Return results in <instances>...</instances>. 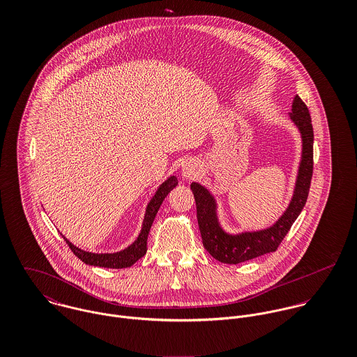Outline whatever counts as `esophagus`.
Wrapping results in <instances>:
<instances>
[{
    "label": "esophagus",
    "instance_id": "esophagus-1",
    "mask_svg": "<svg viewBox=\"0 0 357 357\" xmlns=\"http://www.w3.org/2000/svg\"><path fill=\"white\" fill-rule=\"evenodd\" d=\"M199 170H201V166L197 160H190L185 163L184 169H183V176L188 180L191 178H195L198 174H199Z\"/></svg>",
    "mask_w": 357,
    "mask_h": 357
}]
</instances>
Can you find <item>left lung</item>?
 Wrapping results in <instances>:
<instances>
[{"label":"left lung","instance_id":"obj_1","mask_svg":"<svg viewBox=\"0 0 357 357\" xmlns=\"http://www.w3.org/2000/svg\"><path fill=\"white\" fill-rule=\"evenodd\" d=\"M290 118L303 135V159L291 204H289L286 213L273 227L235 236L225 234L218 225L213 197L202 185L197 183L191 184L204 249L220 262L239 264L259 255L276 252L305 206L313 173V128L309 109L300 96L294 98Z\"/></svg>","mask_w":357,"mask_h":357}]
</instances>
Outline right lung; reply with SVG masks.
<instances>
[{"label": "right lung", "mask_w": 357, "mask_h": 357, "mask_svg": "<svg viewBox=\"0 0 357 357\" xmlns=\"http://www.w3.org/2000/svg\"><path fill=\"white\" fill-rule=\"evenodd\" d=\"M177 183H178L177 178L174 176H172L158 188L155 197L151 199V202L149 204V207H147L144 222H143V229H142L139 238L135 241V243L130 245L128 249H125L119 253H114V255H93V253H86V252L75 248L74 245H71L64 238L66 243L68 245V248L71 249V252L74 255L88 265H95V266H102V268H112V269H121V268L132 266L136 261H139L143 255L147 253V238H149L150 228L153 225V218H155L160 204L163 202V199L177 185Z\"/></svg>", "instance_id": "1"}]
</instances>
